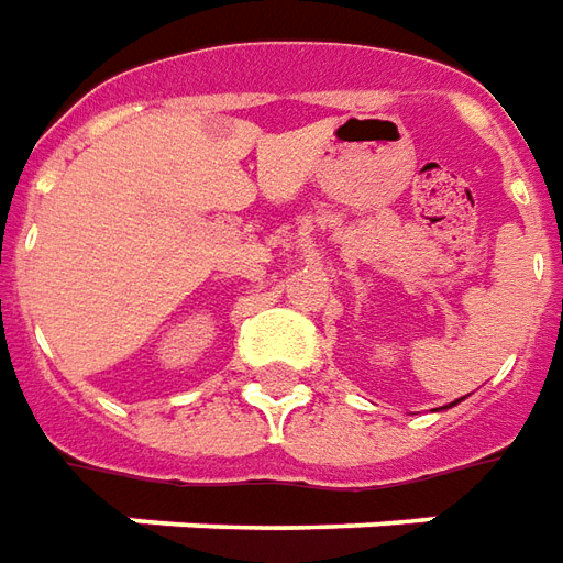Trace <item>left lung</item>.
<instances>
[{
	"instance_id": "1",
	"label": "left lung",
	"mask_w": 563,
	"mask_h": 563,
	"mask_svg": "<svg viewBox=\"0 0 563 563\" xmlns=\"http://www.w3.org/2000/svg\"><path fill=\"white\" fill-rule=\"evenodd\" d=\"M453 405H459V401H453Z\"/></svg>"
}]
</instances>
